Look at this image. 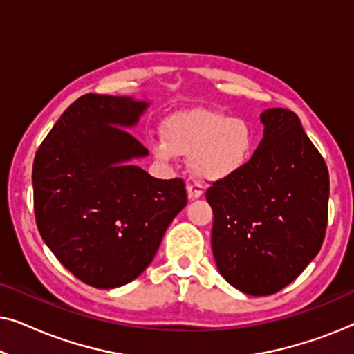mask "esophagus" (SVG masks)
<instances>
[{"label":"esophagus","instance_id":"1","mask_svg":"<svg viewBox=\"0 0 354 354\" xmlns=\"http://www.w3.org/2000/svg\"><path fill=\"white\" fill-rule=\"evenodd\" d=\"M187 192L190 200H196V198H200L203 195V185H200V183H188Z\"/></svg>","mask_w":354,"mask_h":354}]
</instances>
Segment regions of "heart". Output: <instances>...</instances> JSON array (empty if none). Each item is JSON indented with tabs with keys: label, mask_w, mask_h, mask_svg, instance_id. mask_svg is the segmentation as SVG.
Wrapping results in <instances>:
<instances>
[{
	"label": "heart",
	"mask_w": 354,
	"mask_h": 354,
	"mask_svg": "<svg viewBox=\"0 0 354 354\" xmlns=\"http://www.w3.org/2000/svg\"><path fill=\"white\" fill-rule=\"evenodd\" d=\"M166 142L153 151L169 161L176 154L190 156V171L203 182L225 180L248 166L256 149V130L248 120L207 109L182 111L162 125Z\"/></svg>",
	"instance_id": "1"
}]
</instances>
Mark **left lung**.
I'll return each mask as SVG.
<instances>
[{
    "label": "left lung",
    "mask_w": 354,
    "mask_h": 354,
    "mask_svg": "<svg viewBox=\"0 0 354 354\" xmlns=\"http://www.w3.org/2000/svg\"><path fill=\"white\" fill-rule=\"evenodd\" d=\"M264 138L243 171L212 182L211 245L216 266L240 292L266 297L292 283L326 236L328 171L298 115L261 114Z\"/></svg>",
    "instance_id": "8db88e82"
}]
</instances>
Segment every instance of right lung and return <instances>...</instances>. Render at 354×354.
Returning a JSON list of instances; mask_svg holds the SVG:
<instances>
[{"mask_svg":"<svg viewBox=\"0 0 354 354\" xmlns=\"http://www.w3.org/2000/svg\"><path fill=\"white\" fill-rule=\"evenodd\" d=\"M148 104L129 96H80L35 154L38 232L59 263L91 287L137 279L187 205L182 178L161 180L129 162L148 154L125 130Z\"/></svg>","mask_w":354,"mask_h":354,"instance_id":"obj_1","label":"right lung"}]
</instances>
